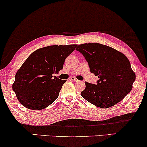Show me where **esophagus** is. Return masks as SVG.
<instances>
[{"mask_svg":"<svg viewBox=\"0 0 147 147\" xmlns=\"http://www.w3.org/2000/svg\"><path fill=\"white\" fill-rule=\"evenodd\" d=\"M70 80H71V81H73V82H79V80H78V79H76V78H74V77H71V78H70Z\"/></svg>","mask_w":147,"mask_h":147,"instance_id":"obj_1","label":"esophagus"}]
</instances>
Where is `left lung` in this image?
<instances>
[{
  "label": "left lung",
  "mask_w": 147,
  "mask_h": 147,
  "mask_svg": "<svg viewBox=\"0 0 147 147\" xmlns=\"http://www.w3.org/2000/svg\"><path fill=\"white\" fill-rule=\"evenodd\" d=\"M76 49L85 57L91 73L99 78L96 84L85 82L81 95L87 101L98 107L109 108L130 92L136 74L123 53L98 43L82 44Z\"/></svg>",
  "instance_id": "1"
}]
</instances>
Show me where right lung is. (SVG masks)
<instances>
[{
	"label": "right lung",
	"mask_w": 147,
	"mask_h": 147,
	"mask_svg": "<svg viewBox=\"0 0 147 147\" xmlns=\"http://www.w3.org/2000/svg\"><path fill=\"white\" fill-rule=\"evenodd\" d=\"M76 45H53L37 49L15 74L13 90L25 107L41 110L52 104L66 80L57 76Z\"/></svg>",
	"instance_id": "1"
}]
</instances>
